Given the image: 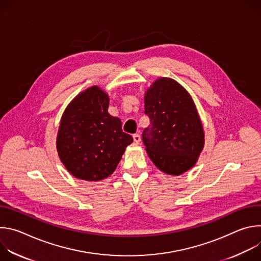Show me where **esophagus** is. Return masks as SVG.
Listing matches in <instances>:
<instances>
[{"instance_id":"esophagus-1","label":"esophagus","mask_w":261,"mask_h":261,"mask_svg":"<svg viewBox=\"0 0 261 261\" xmlns=\"http://www.w3.org/2000/svg\"><path fill=\"white\" fill-rule=\"evenodd\" d=\"M140 140H141V138H140V135H139V134H134V135H133V141H134V143L138 144V143L140 142Z\"/></svg>"}]
</instances>
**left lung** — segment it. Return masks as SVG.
I'll list each match as a JSON object with an SVG mask.
<instances>
[{"label":"left lung","instance_id":"left-lung-1","mask_svg":"<svg viewBox=\"0 0 261 261\" xmlns=\"http://www.w3.org/2000/svg\"><path fill=\"white\" fill-rule=\"evenodd\" d=\"M144 114L150 125L142 132V141L153 163L171 175L192 168L204 135L188 92L171 79H159L145 93Z\"/></svg>","mask_w":261,"mask_h":261}]
</instances>
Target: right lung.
<instances>
[{
  "instance_id": "add662e5",
  "label": "right lung",
  "mask_w": 261,
  "mask_h": 261,
  "mask_svg": "<svg viewBox=\"0 0 261 261\" xmlns=\"http://www.w3.org/2000/svg\"><path fill=\"white\" fill-rule=\"evenodd\" d=\"M109 99L94 86L77 95L62 117L57 148L68 171L85 180H100L117 168L133 138L119 118L108 114Z\"/></svg>"
}]
</instances>
